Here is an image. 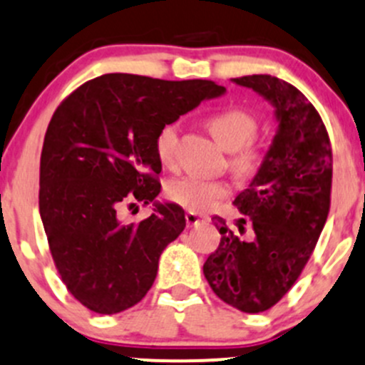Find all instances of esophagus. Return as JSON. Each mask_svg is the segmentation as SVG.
Here are the masks:
<instances>
[{
  "mask_svg": "<svg viewBox=\"0 0 365 365\" xmlns=\"http://www.w3.org/2000/svg\"><path fill=\"white\" fill-rule=\"evenodd\" d=\"M185 221H187V226H194V225H197V222H201V221H207V217L196 214V212H187Z\"/></svg>",
  "mask_w": 365,
  "mask_h": 365,
  "instance_id": "34e87169",
  "label": "esophagus"
}]
</instances>
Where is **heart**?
<instances>
[{
	"mask_svg": "<svg viewBox=\"0 0 365 365\" xmlns=\"http://www.w3.org/2000/svg\"><path fill=\"white\" fill-rule=\"evenodd\" d=\"M212 137L222 150L232 155L233 171L242 178L253 175L258 165V150L251 144L257 135V121L251 114L240 108H226L215 112L207 119ZM178 146V126L175 123L162 126L155 137V151L162 164L169 165L176 158ZM230 194V185L221 180H207L201 176H183L173 180L168 185V196L175 203L190 212H208Z\"/></svg>",
	"mask_w": 365,
	"mask_h": 365,
	"instance_id": "heart-1",
	"label": "heart"
}]
</instances>
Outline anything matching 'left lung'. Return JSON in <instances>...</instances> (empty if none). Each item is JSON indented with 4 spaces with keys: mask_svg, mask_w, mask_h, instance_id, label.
<instances>
[{
    "mask_svg": "<svg viewBox=\"0 0 365 365\" xmlns=\"http://www.w3.org/2000/svg\"><path fill=\"white\" fill-rule=\"evenodd\" d=\"M274 107L278 128L235 205L251 222L247 239L217 217L221 242L203 264L212 291L228 305L258 314L277 305L309 262L330 210L331 148L314 105L271 74L233 78ZM246 219L239 221L242 232Z\"/></svg>",
    "mask_w": 365,
    "mask_h": 365,
    "instance_id": "left-lung-1",
    "label": "left lung"
}]
</instances>
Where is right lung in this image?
<instances>
[{
  "label": "right lung",
  "instance_id": "1",
  "mask_svg": "<svg viewBox=\"0 0 365 365\" xmlns=\"http://www.w3.org/2000/svg\"><path fill=\"white\" fill-rule=\"evenodd\" d=\"M208 80L169 81L110 73L87 81L49 121L41 155L38 210L67 291L96 314L137 305L157 278L158 258L185 228V212L160 203L162 126L222 96ZM153 202L155 212L126 225L125 200Z\"/></svg>",
  "mask_w": 365,
  "mask_h": 365
}]
</instances>
